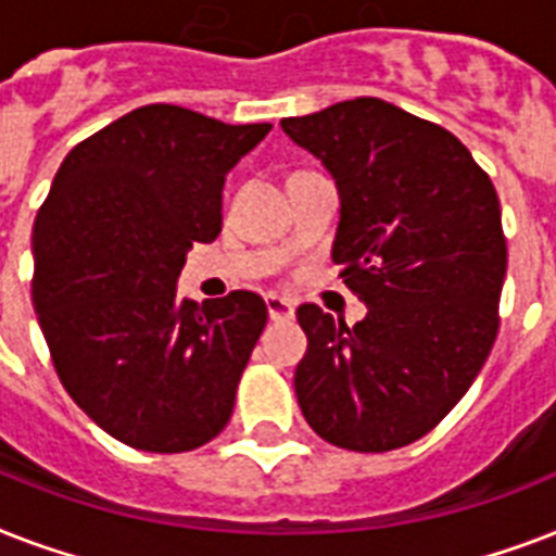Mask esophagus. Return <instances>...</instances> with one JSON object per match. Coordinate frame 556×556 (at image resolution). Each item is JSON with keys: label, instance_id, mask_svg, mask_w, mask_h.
Returning a JSON list of instances; mask_svg holds the SVG:
<instances>
[{"label": "esophagus", "instance_id": "1", "mask_svg": "<svg viewBox=\"0 0 556 556\" xmlns=\"http://www.w3.org/2000/svg\"><path fill=\"white\" fill-rule=\"evenodd\" d=\"M265 305H268V317L274 323L291 320V317H294V303H291V300H286V296L268 294L265 296Z\"/></svg>", "mask_w": 556, "mask_h": 556}]
</instances>
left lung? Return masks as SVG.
<instances>
[{
	"label": "left lung",
	"instance_id": "8db88e82",
	"mask_svg": "<svg viewBox=\"0 0 556 556\" xmlns=\"http://www.w3.org/2000/svg\"><path fill=\"white\" fill-rule=\"evenodd\" d=\"M282 129L338 181L331 260L369 305L352 329L312 303L296 308L308 338L300 409L334 447H406L491 355L508 268L500 195L456 135L387 100H343L282 117Z\"/></svg>",
	"mask_w": 556,
	"mask_h": 556
}]
</instances>
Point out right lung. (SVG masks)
Segmentation results:
<instances>
[{
	"instance_id": "obj_1",
	"label": "right lung",
	"mask_w": 556,
	"mask_h": 556,
	"mask_svg": "<svg viewBox=\"0 0 556 556\" xmlns=\"http://www.w3.org/2000/svg\"><path fill=\"white\" fill-rule=\"evenodd\" d=\"M270 124H222L152 103L80 141L34 222L30 296L74 404L147 453L225 430L268 308L253 291L176 294L192 242L222 230L227 169Z\"/></svg>"
}]
</instances>
